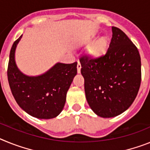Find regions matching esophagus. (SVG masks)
Instances as JSON below:
<instances>
[{"label":"esophagus","mask_w":150,"mask_h":150,"mask_svg":"<svg viewBox=\"0 0 150 150\" xmlns=\"http://www.w3.org/2000/svg\"><path fill=\"white\" fill-rule=\"evenodd\" d=\"M81 66L80 62L78 61V65H77V71H78V73H81Z\"/></svg>","instance_id":"1"}]
</instances>
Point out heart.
Instances as JSON below:
<instances>
[{
    "instance_id": "heart-1",
    "label": "heart",
    "mask_w": 150,
    "mask_h": 150,
    "mask_svg": "<svg viewBox=\"0 0 150 150\" xmlns=\"http://www.w3.org/2000/svg\"><path fill=\"white\" fill-rule=\"evenodd\" d=\"M96 37L97 34H94L88 39V41L91 42ZM109 40L107 36H100L90 44L87 50V54L92 59H100L106 55L109 50Z\"/></svg>"
}]
</instances>
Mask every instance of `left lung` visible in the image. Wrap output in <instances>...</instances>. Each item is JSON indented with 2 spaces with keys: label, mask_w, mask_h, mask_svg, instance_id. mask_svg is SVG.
I'll return each instance as SVG.
<instances>
[{
  "label": "left lung",
  "mask_w": 150,
  "mask_h": 150,
  "mask_svg": "<svg viewBox=\"0 0 150 150\" xmlns=\"http://www.w3.org/2000/svg\"><path fill=\"white\" fill-rule=\"evenodd\" d=\"M112 38L103 58L80 59L86 99L102 118L117 116L134 101L141 81V61L137 48L125 34L112 27Z\"/></svg>",
  "instance_id": "obj_1"
}]
</instances>
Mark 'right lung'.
Returning <instances> with one entry per match:
<instances>
[{"label": "right lung", "mask_w": 150, "mask_h": 150, "mask_svg": "<svg viewBox=\"0 0 150 150\" xmlns=\"http://www.w3.org/2000/svg\"><path fill=\"white\" fill-rule=\"evenodd\" d=\"M22 36L13 43L10 53L7 77L11 92L21 109L30 115L40 119L55 118L64 107L78 63L57 62L40 75H25L19 69L15 60L16 49Z\"/></svg>", "instance_id": "obj_1"}]
</instances>
